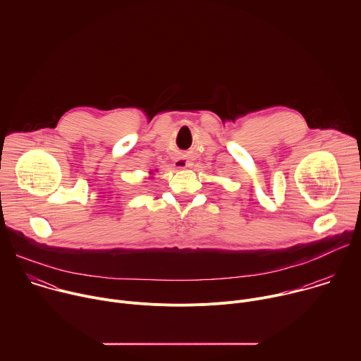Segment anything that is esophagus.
<instances>
[{"instance_id": "esophagus-1", "label": "esophagus", "mask_w": 361, "mask_h": 361, "mask_svg": "<svg viewBox=\"0 0 361 361\" xmlns=\"http://www.w3.org/2000/svg\"><path fill=\"white\" fill-rule=\"evenodd\" d=\"M188 166V160L184 157H180L178 160H176V167L177 169H185Z\"/></svg>"}]
</instances>
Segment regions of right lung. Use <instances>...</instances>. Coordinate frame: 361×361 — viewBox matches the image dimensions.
Wrapping results in <instances>:
<instances>
[{
	"label": "right lung",
	"mask_w": 361,
	"mask_h": 361,
	"mask_svg": "<svg viewBox=\"0 0 361 361\" xmlns=\"http://www.w3.org/2000/svg\"><path fill=\"white\" fill-rule=\"evenodd\" d=\"M149 174H152V171H149ZM152 178V177H151Z\"/></svg>",
	"instance_id": "right-lung-1"
}]
</instances>
